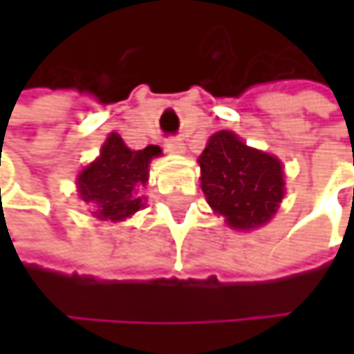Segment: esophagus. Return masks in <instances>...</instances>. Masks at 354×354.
Listing matches in <instances>:
<instances>
[{
  "mask_svg": "<svg viewBox=\"0 0 354 354\" xmlns=\"http://www.w3.org/2000/svg\"><path fill=\"white\" fill-rule=\"evenodd\" d=\"M164 147H166V151H170V153H182V151H184V143H182V139H178V137H168L166 143H164Z\"/></svg>",
  "mask_w": 354,
  "mask_h": 354,
  "instance_id": "34e87169",
  "label": "esophagus"
}]
</instances>
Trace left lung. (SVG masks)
Returning a JSON list of instances; mask_svg holds the SVG:
<instances>
[{"label": "left lung", "instance_id": "left-lung-1", "mask_svg": "<svg viewBox=\"0 0 354 354\" xmlns=\"http://www.w3.org/2000/svg\"><path fill=\"white\" fill-rule=\"evenodd\" d=\"M201 186L215 213L236 230L264 225L283 201V166L248 147L232 131H219L198 158Z\"/></svg>", "mask_w": 354, "mask_h": 354}]
</instances>
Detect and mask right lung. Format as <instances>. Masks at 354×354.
I'll return each instance as SVG.
<instances>
[{
  "label": "right lung",
  "mask_w": 354,
  "mask_h": 354,
  "mask_svg": "<svg viewBox=\"0 0 354 354\" xmlns=\"http://www.w3.org/2000/svg\"><path fill=\"white\" fill-rule=\"evenodd\" d=\"M160 153L158 145L133 151L116 133H110L100 158L77 178L82 201L94 207V215L102 221L131 217L143 207L141 188L147 182V168Z\"/></svg>",
  "instance_id": "obj_1"
}]
</instances>
